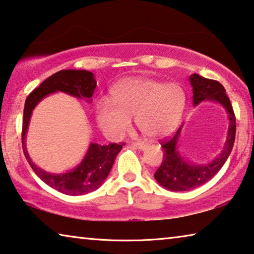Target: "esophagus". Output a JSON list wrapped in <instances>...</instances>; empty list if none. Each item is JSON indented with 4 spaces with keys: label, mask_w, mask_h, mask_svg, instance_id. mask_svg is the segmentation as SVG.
Segmentation results:
<instances>
[{
    "label": "esophagus",
    "mask_w": 254,
    "mask_h": 254,
    "mask_svg": "<svg viewBox=\"0 0 254 254\" xmlns=\"http://www.w3.org/2000/svg\"><path fill=\"white\" fill-rule=\"evenodd\" d=\"M132 144L134 145L136 149H139V150H144L145 148H147V144H144L142 142H134V143H132Z\"/></svg>",
    "instance_id": "34e87169"
}]
</instances>
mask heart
<instances>
[{"label":"heart","mask_w":254,"mask_h":254,"mask_svg":"<svg viewBox=\"0 0 254 254\" xmlns=\"http://www.w3.org/2000/svg\"><path fill=\"white\" fill-rule=\"evenodd\" d=\"M112 102L102 98L96 104V121L106 135L119 137L131 127V118L149 139L170 134L182 119L185 93L179 85L165 84L144 77L123 79L112 88Z\"/></svg>","instance_id":"heart-1"}]
</instances>
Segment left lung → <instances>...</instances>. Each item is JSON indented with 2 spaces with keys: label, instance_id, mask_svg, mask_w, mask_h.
I'll return each mask as SVG.
<instances>
[{
  "label": "left lung",
  "instance_id": "left-lung-1",
  "mask_svg": "<svg viewBox=\"0 0 254 254\" xmlns=\"http://www.w3.org/2000/svg\"><path fill=\"white\" fill-rule=\"evenodd\" d=\"M192 87V104L198 105L200 102L209 101L221 104L227 112L230 120L226 141L222 152L208 163L196 165L185 159L178 150V141L183 126L178 128L173 137L161 142L163 159L161 166L154 174V179L163 188L171 191H187L201 186L212 179L218 173L229 158L235 141V115L225 88L217 80L204 78L198 74L189 77Z\"/></svg>",
  "mask_w": 254,
  "mask_h": 254
}]
</instances>
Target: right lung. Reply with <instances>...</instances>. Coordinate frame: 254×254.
<instances>
[{
	"instance_id": "right-lung-1",
	"label": "right lung",
	"mask_w": 254,
	"mask_h": 254,
	"mask_svg": "<svg viewBox=\"0 0 254 254\" xmlns=\"http://www.w3.org/2000/svg\"><path fill=\"white\" fill-rule=\"evenodd\" d=\"M95 87L96 80L93 72L88 70L64 69L42 81L39 87L30 93L25 100L22 124V149L24 156L38 177L48 186L63 194L70 196L85 195L100 187L109 176L115 158L121 151L123 144L110 143L101 145L92 142L84 159L76 168L63 174L47 173L44 169L39 168L36 163H33L25 145L30 118L34 107L50 94L63 92L68 95L85 98L87 102H91Z\"/></svg>"
}]
</instances>
